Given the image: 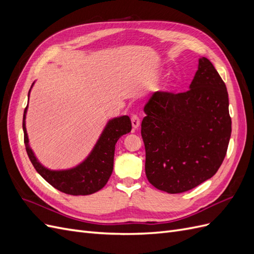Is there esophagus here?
Masks as SVG:
<instances>
[{
	"label": "esophagus",
	"instance_id": "obj_1",
	"mask_svg": "<svg viewBox=\"0 0 254 254\" xmlns=\"http://www.w3.org/2000/svg\"><path fill=\"white\" fill-rule=\"evenodd\" d=\"M140 123H141L140 118L137 117L136 114H133L132 117H131V124H132V127H133L134 129L139 128V126H140Z\"/></svg>",
	"mask_w": 254,
	"mask_h": 254
}]
</instances>
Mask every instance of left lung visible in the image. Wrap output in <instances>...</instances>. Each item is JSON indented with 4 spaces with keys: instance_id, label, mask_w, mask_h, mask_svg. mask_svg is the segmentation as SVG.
<instances>
[{
    "instance_id": "8db88e82",
    "label": "left lung",
    "mask_w": 254,
    "mask_h": 254,
    "mask_svg": "<svg viewBox=\"0 0 254 254\" xmlns=\"http://www.w3.org/2000/svg\"><path fill=\"white\" fill-rule=\"evenodd\" d=\"M144 111L145 174L158 190H190L213 177L231 136L228 91L211 61L199 59L190 90L157 91Z\"/></svg>"
}]
</instances>
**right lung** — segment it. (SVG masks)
Returning a JSON list of instances; mask_svg holds the SVG:
<instances>
[{
	"mask_svg": "<svg viewBox=\"0 0 254 254\" xmlns=\"http://www.w3.org/2000/svg\"><path fill=\"white\" fill-rule=\"evenodd\" d=\"M30 91V90H29ZM23 115L24 144L30 162L35 170L52 187L67 195H90L103 189L108 182L113 171L115 143L123 134L131 131V121L129 117L113 119L108 123L90 156L77 167L68 171H50L38 162L32 149L29 148L25 128V113Z\"/></svg>",
	"mask_w": 254,
	"mask_h": 254,
	"instance_id": "add662e5",
	"label": "right lung"
}]
</instances>
